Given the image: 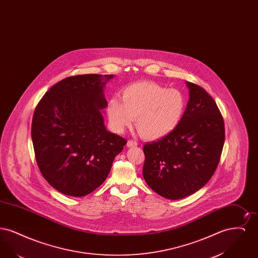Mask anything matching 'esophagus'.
<instances>
[{"label": "esophagus", "mask_w": 258, "mask_h": 258, "mask_svg": "<svg viewBox=\"0 0 258 258\" xmlns=\"http://www.w3.org/2000/svg\"><path fill=\"white\" fill-rule=\"evenodd\" d=\"M126 146L130 148L135 147V146H137V142L135 140H128L127 143H126Z\"/></svg>", "instance_id": "esophagus-1"}]
</instances>
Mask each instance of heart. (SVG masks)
I'll use <instances>...</instances> for the list:
<instances>
[{"instance_id":"1","label":"heart","mask_w":258,"mask_h":258,"mask_svg":"<svg viewBox=\"0 0 258 258\" xmlns=\"http://www.w3.org/2000/svg\"><path fill=\"white\" fill-rule=\"evenodd\" d=\"M185 104L181 91L143 81L126 87L121 100L111 98L106 112L115 132L122 133L134 119L138 134L145 139L155 140L169 135L178 126Z\"/></svg>"}]
</instances>
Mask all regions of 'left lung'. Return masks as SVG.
I'll return each instance as SVG.
<instances>
[{"mask_svg": "<svg viewBox=\"0 0 258 258\" xmlns=\"http://www.w3.org/2000/svg\"><path fill=\"white\" fill-rule=\"evenodd\" d=\"M189 98L178 126L143 151V177L160 197L177 200L208 183L216 171L224 143V123L208 93L185 82Z\"/></svg>", "mask_w": 258, "mask_h": 258, "instance_id": "8db88e82", "label": "left lung"}]
</instances>
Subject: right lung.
Here are the masks:
<instances>
[{
	"instance_id": "1",
	"label": "right lung",
	"mask_w": 258,
	"mask_h": 258,
	"mask_svg": "<svg viewBox=\"0 0 258 258\" xmlns=\"http://www.w3.org/2000/svg\"><path fill=\"white\" fill-rule=\"evenodd\" d=\"M113 74L67 77L51 87L35 109L32 141L37 166L55 189L87 196L107 178L126 140L109 133L101 110Z\"/></svg>"
}]
</instances>
